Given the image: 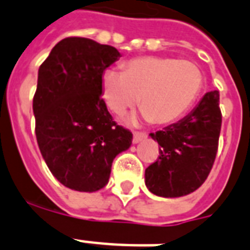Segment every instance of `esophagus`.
<instances>
[{
	"label": "esophagus",
	"mask_w": 250,
	"mask_h": 250,
	"mask_svg": "<svg viewBox=\"0 0 250 250\" xmlns=\"http://www.w3.org/2000/svg\"><path fill=\"white\" fill-rule=\"evenodd\" d=\"M146 137V133L145 132H133V144H137L139 141H141L143 139H145Z\"/></svg>",
	"instance_id": "1"
}]
</instances>
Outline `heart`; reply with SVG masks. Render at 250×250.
<instances>
[{
	"label": "heart",
	"instance_id": "obj_1",
	"mask_svg": "<svg viewBox=\"0 0 250 250\" xmlns=\"http://www.w3.org/2000/svg\"><path fill=\"white\" fill-rule=\"evenodd\" d=\"M202 88V74L190 61L170 57H140L125 64V72L109 68L102 74L101 92L113 113L137 104L157 125L176 121L193 105Z\"/></svg>",
	"mask_w": 250,
	"mask_h": 250
}]
</instances>
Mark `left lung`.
<instances>
[{
	"label": "left lung",
	"mask_w": 250,
	"mask_h": 250,
	"mask_svg": "<svg viewBox=\"0 0 250 250\" xmlns=\"http://www.w3.org/2000/svg\"><path fill=\"white\" fill-rule=\"evenodd\" d=\"M219 92L211 90L182 121L150 133L160 157L145 170V186L161 197H182L200 188L215 161L221 133Z\"/></svg>",
	"instance_id": "obj_1"
}]
</instances>
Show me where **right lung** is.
Listing matches in <instances>:
<instances>
[{
  "instance_id": "add662e5",
  "label": "right lung",
  "mask_w": 250,
  "mask_h": 250,
  "mask_svg": "<svg viewBox=\"0 0 250 250\" xmlns=\"http://www.w3.org/2000/svg\"><path fill=\"white\" fill-rule=\"evenodd\" d=\"M121 57L110 45L67 37L39 68L33 114L42 158L54 178L79 192L107 184L114 158L132 144L101 97L102 74Z\"/></svg>"
}]
</instances>
